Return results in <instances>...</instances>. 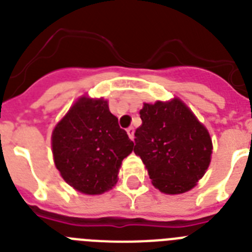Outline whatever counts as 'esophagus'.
<instances>
[{"label": "esophagus", "mask_w": 252, "mask_h": 252, "mask_svg": "<svg viewBox=\"0 0 252 252\" xmlns=\"http://www.w3.org/2000/svg\"><path fill=\"white\" fill-rule=\"evenodd\" d=\"M126 131H127V135H128V137H130V140H133V132H135L133 127H128Z\"/></svg>", "instance_id": "esophagus-1"}]
</instances>
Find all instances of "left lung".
I'll list each match as a JSON object with an SVG mask.
<instances>
[{"instance_id":"obj_1","label":"left lung","mask_w":252,"mask_h":252,"mask_svg":"<svg viewBox=\"0 0 252 252\" xmlns=\"http://www.w3.org/2000/svg\"><path fill=\"white\" fill-rule=\"evenodd\" d=\"M140 117L133 151L154 186L166 194L192 189L211 162L212 140L207 128L178 98L145 103Z\"/></svg>"}]
</instances>
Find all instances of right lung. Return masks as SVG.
I'll use <instances>...</instances> for the list:
<instances>
[{
	"label": "right lung",
	"mask_w": 252,
	"mask_h": 252,
	"mask_svg": "<svg viewBox=\"0 0 252 252\" xmlns=\"http://www.w3.org/2000/svg\"><path fill=\"white\" fill-rule=\"evenodd\" d=\"M51 146L63 179L86 194L112 188L122 160L133 150L107 101L87 97L78 99L55 126Z\"/></svg>",
	"instance_id": "1"
}]
</instances>
